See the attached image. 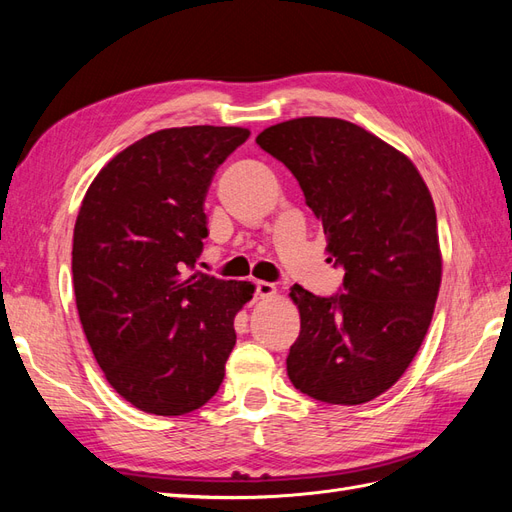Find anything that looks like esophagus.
<instances>
[{"instance_id": "34e87169", "label": "esophagus", "mask_w": 512, "mask_h": 512, "mask_svg": "<svg viewBox=\"0 0 512 512\" xmlns=\"http://www.w3.org/2000/svg\"><path fill=\"white\" fill-rule=\"evenodd\" d=\"M256 294L260 299H269L273 294H277V288L275 284H269V282H256Z\"/></svg>"}]
</instances>
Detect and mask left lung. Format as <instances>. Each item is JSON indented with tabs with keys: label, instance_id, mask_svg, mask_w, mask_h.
<instances>
[{
	"label": "left lung",
	"instance_id": "8db88e82",
	"mask_svg": "<svg viewBox=\"0 0 512 512\" xmlns=\"http://www.w3.org/2000/svg\"><path fill=\"white\" fill-rule=\"evenodd\" d=\"M260 149L286 164L342 265L344 294L290 288L301 333L290 382L324 404L359 406L404 376L431 324L442 282L433 198L414 162L337 117H297L262 130Z\"/></svg>",
	"mask_w": 512,
	"mask_h": 512
}]
</instances>
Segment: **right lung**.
Masks as SVG:
<instances>
[{"mask_svg": "<svg viewBox=\"0 0 512 512\" xmlns=\"http://www.w3.org/2000/svg\"><path fill=\"white\" fill-rule=\"evenodd\" d=\"M237 126L153 132L108 162L74 224L72 282L108 384L138 410L181 416L218 393L252 282L190 273L209 235L205 198L247 141Z\"/></svg>", "mask_w": 512, "mask_h": 512, "instance_id": "right-lung-1", "label": "right lung"}]
</instances>
